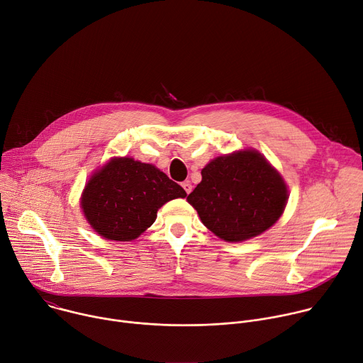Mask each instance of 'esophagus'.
<instances>
[{"label": "esophagus", "instance_id": "obj_1", "mask_svg": "<svg viewBox=\"0 0 363 363\" xmlns=\"http://www.w3.org/2000/svg\"><path fill=\"white\" fill-rule=\"evenodd\" d=\"M182 188H184V191H185V192H186V194H189V192H191V191H192V185H191V184H189V182H188V181H186V182H184V184H182Z\"/></svg>", "mask_w": 363, "mask_h": 363}]
</instances>
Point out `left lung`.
Listing matches in <instances>:
<instances>
[{
    "mask_svg": "<svg viewBox=\"0 0 363 363\" xmlns=\"http://www.w3.org/2000/svg\"><path fill=\"white\" fill-rule=\"evenodd\" d=\"M201 175L186 199L202 224L228 242L263 234L286 208L287 185L258 150L223 155L206 164Z\"/></svg>",
    "mask_w": 363,
    "mask_h": 363,
    "instance_id": "left-lung-1",
    "label": "left lung"
}]
</instances>
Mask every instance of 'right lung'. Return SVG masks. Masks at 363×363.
Segmentation results:
<instances>
[{
  "label": "right lung",
  "mask_w": 363,
  "mask_h": 363,
  "mask_svg": "<svg viewBox=\"0 0 363 363\" xmlns=\"http://www.w3.org/2000/svg\"><path fill=\"white\" fill-rule=\"evenodd\" d=\"M185 196L184 188L157 167L125 157L112 158L91 175L80 205L99 235L132 241L155 223L164 203Z\"/></svg>",
  "instance_id": "obj_1"
}]
</instances>
